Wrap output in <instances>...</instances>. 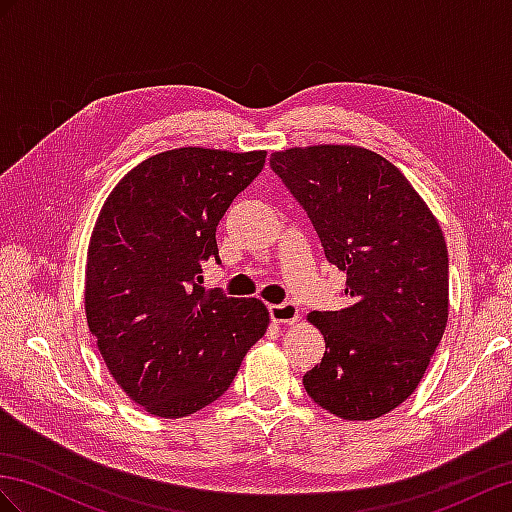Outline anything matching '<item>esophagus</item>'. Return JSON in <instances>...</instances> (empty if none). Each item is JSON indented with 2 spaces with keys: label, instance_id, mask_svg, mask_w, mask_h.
Returning <instances> with one entry per match:
<instances>
[{
  "label": "esophagus",
  "instance_id": "obj_1",
  "mask_svg": "<svg viewBox=\"0 0 512 512\" xmlns=\"http://www.w3.org/2000/svg\"><path fill=\"white\" fill-rule=\"evenodd\" d=\"M270 318L279 324H294L298 320V307L294 303L270 305Z\"/></svg>",
  "mask_w": 512,
  "mask_h": 512
}]
</instances>
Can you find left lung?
<instances>
[{
	"label": "left lung",
	"instance_id": "left-lung-1",
	"mask_svg": "<svg viewBox=\"0 0 512 512\" xmlns=\"http://www.w3.org/2000/svg\"><path fill=\"white\" fill-rule=\"evenodd\" d=\"M270 168L303 205L329 264L346 272L348 307L313 311L324 357L309 398L342 419H376L422 381L448 324V246L400 170L348 144L287 149Z\"/></svg>",
	"mask_w": 512,
	"mask_h": 512
}]
</instances>
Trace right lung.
I'll use <instances>...</instances> for the list:
<instances>
[{
  "mask_svg": "<svg viewBox=\"0 0 512 512\" xmlns=\"http://www.w3.org/2000/svg\"><path fill=\"white\" fill-rule=\"evenodd\" d=\"M266 164V151L183 147L116 183L86 259V320L114 381L144 411L177 419L225 393L268 329L257 298L205 292L216 227Z\"/></svg>",
  "mask_w": 512,
  "mask_h": 512,
  "instance_id": "add662e5",
  "label": "right lung"
}]
</instances>
